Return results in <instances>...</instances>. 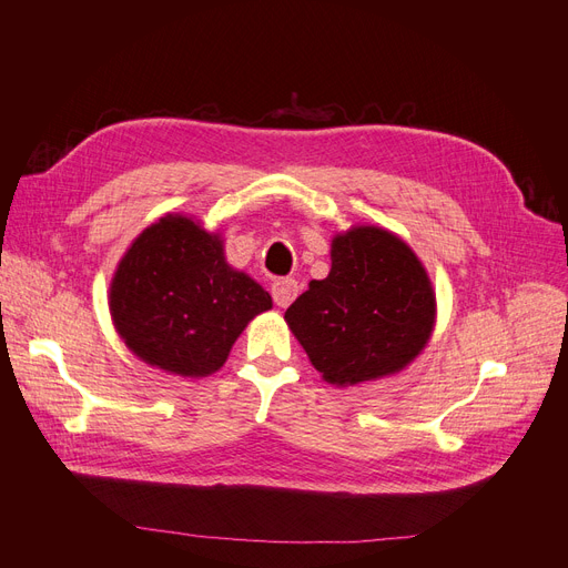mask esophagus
<instances>
[{
    "label": "esophagus",
    "instance_id": "34e87169",
    "mask_svg": "<svg viewBox=\"0 0 568 568\" xmlns=\"http://www.w3.org/2000/svg\"><path fill=\"white\" fill-rule=\"evenodd\" d=\"M298 282L296 280H274L272 284V298L280 307H288L298 296Z\"/></svg>",
    "mask_w": 568,
    "mask_h": 568
}]
</instances>
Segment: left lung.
<instances>
[{
	"label": "left lung",
	"instance_id": "obj_1",
	"mask_svg": "<svg viewBox=\"0 0 568 568\" xmlns=\"http://www.w3.org/2000/svg\"><path fill=\"white\" fill-rule=\"evenodd\" d=\"M324 382L355 386L400 372L432 338L436 294L400 236L351 227L332 239V270L284 313Z\"/></svg>",
	"mask_w": 568,
	"mask_h": 568
}]
</instances>
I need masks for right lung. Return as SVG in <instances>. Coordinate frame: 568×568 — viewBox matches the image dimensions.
<instances>
[{"label": "right lung", "instance_id": "1", "mask_svg": "<svg viewBox=\"0 0 568 568\" xmlns=\"http://www.w3.org/2000/svg\"><path fill=\"white\" fill-rule=\"evenodd\" d=\"M111 317L146 365L178 376L217 372L246 329L272 307L267 291L227 265L220 234L165 215L134 239L111 280Z\"/></svg>", "mask_w": 568, "mask_h": 568}]
</instances>
